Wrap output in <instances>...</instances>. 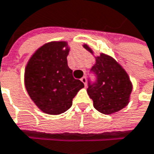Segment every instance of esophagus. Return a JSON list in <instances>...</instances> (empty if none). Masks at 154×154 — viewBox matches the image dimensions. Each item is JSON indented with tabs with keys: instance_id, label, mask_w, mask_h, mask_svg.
Returning <instances> with one entry per match:
<instances>
[{
	"instance_id": "esophagus-1",
	"label": "esophagus",
	"mask_w": 154,
	"mask_h": 154,
	"mask_svg": "<svg viewBox=\"0 0 154 154\" xmlns=\"http://www.w3.org/2000/svg\"><path fill=\"white\" fill-rule=\"evenodd\" d=\"M81 81L84 83L85 87H87V78H86V77H82L81 79Z\"/></svg>"
}]
</instances>
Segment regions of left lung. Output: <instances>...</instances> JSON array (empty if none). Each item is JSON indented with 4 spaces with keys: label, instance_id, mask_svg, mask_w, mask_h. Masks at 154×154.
<instances>
[{
    "label": "left lung",
    "instance_id": "obj_1",
    "mask_svg": "<svg viewBox=\"0 0 154 154\" xmlns=\"http://www.w3.org/2000/svg\"><path fill=\"white\" fill-rule=\"evenodd\" d=\"M84 48L94 54L87 44ZM95 64L91 71L96 81L88 83V94L94 106L100 112L111 114L123 109L128 102L133 85L125 69L111 56L100 54L95 57Z\"/></svg>",
    "mask_w": 154,
    "mask_h": 154
}]
</instances>
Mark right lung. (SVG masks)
<instances>
[{
	"label": "right lung",
	"instance_id": "1",
	"mask_svg": "<svg viewBox=\"0 0 154 154\" xmlns=\"http://www.w3.org/2000/svg\"><path fill=\"white\" fill-rule=\"evenodd\" d=\"M68 53L66 42L46 43L35 51L25 68L28 95L45 113L57 115L68 110L74 96L84 88L67 66Z\"/></svg>",
	"mask_w": 154,
	"mask_h": 154
}]
</instances>
